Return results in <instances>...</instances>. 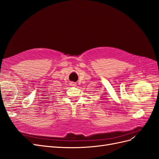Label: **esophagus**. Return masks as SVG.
Masks as SVG:
<instances>
[{"instance_id": "1", "label": "esophagus", "mask_w": 159, "mask_h": 159, "mask_svg": "<svg viewBox=\"0 0 159 159\" xmlns=\"http://www.w3.org/2000/svg\"><path fill=\"white\" fill-rule=\"evenodd\" d=\"M70 85H71V86H74V87H75V86H76V84L74 83H70Z\"/></svg>"}]
</instances>
